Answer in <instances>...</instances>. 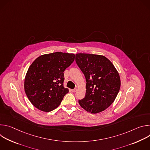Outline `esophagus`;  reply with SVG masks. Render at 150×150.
<instances>
[{
  "instance_id": "esophagus-1",
  "label": "esophagus",
  "mask_w": 150,
  "mask_h": 150,
  "mask_svg": "<svg viewBox=\"0 0 150 150\" xmlns=\"http://www.w3.org/2000/svg\"><path fill=\"white\" fill-rule=\"evenodd\" d=\"M76 91H77V88H75V89H74V90H72V92H73V93H75V92H76Z\"/></svg>"
}]
</instances>
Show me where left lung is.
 Instances as JSON below:
<instances>
[{
  "label": "left lung",
  "instance_id": "8db88e82",
  "mask_svg": "<svg viewBox=\"0 0 150 150\" xmlns=\"http://www.w3.org/2000/svg\"><path fill=\"white\" fill-rule=\"evenodd\" d=\"M75 61L86 79L85 97L79 100L91 113L104 111L113 103L119 91L120 79L113 63L104 56L77 53Z\"/></svg>",
  "mask_w": 150,
  "mask_h": 150
}]
</instances>
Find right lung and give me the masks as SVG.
<instances>
[{"label": "right lung", "instance_id": "obj_1", "mask_svg": "<svg viewBox=\"0 0 150 150\" xmlns=\"http://www.w3.org/2000/svg\"><path fill=\"white\" fill-rule=\"evenodd\" d=\"M75 59L73 53L55 52L38 57L24 80L25 94L36 108L49 112L56 109L69 92L63 87V72Z\"/></svg>", "mask_w": 150, "mask_h": 150}]
</instances>
